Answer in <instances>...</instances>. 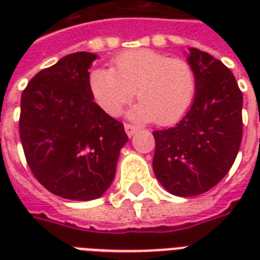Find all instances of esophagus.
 I'll return each mask as SVG.
<instances>
[{
    "label": "esophagus",
    "instance_id": "1",
    "mask_svg": "<svg viewBox=\"0 0 260 260\" xmlns=\"http://www.w3.org/2000/svg\"><path fill=\"white\" fill-rule=\"evenodd\" d=\"M124 129H125L126 135L131 138V136H134L135 132L138 131V126H135L134 124H124Z\"/></svg>",
    "mask_w": 260,
    "mask_h": 260
}]
</instances>
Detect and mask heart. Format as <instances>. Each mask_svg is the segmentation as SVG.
Instances as JSON below:
<instances>
[{"label": "heart", "mask_w": 260, "mask_h": 260, "mask_svg": "<svg viewBox=\"0 0 260 260\" xmlns=\"http://www.w3.org/2000/svg\"><path fill=\"white\" fill-rule=\"evenodd\" d=\"M89 86L94 101L110 116L121 113L136 90L140 101L131 110V117L166 125L187 112L197 81L185 59L154 50H134L116 56L113 69H94Z\"/></svg>", "instance_id": "obj_1"}]
</instances>
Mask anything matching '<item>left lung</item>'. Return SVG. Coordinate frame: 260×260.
<instances>
[{
	"instance_id": "8db88e82",
	"label": "left lung",
	"mask_w": 260,
	"mask_h": 260,
	"mask_svg": "<svg viewBox=\"0 0 260 260\" xmlns=\"http://www.w3.org/2000/svg\"><path fill=\"white\" fill-rule=\"evenodd\" d=\"M196 74L193 104L181 121L155 131V177L169 193L193 197L216 186L234 165L243 136V95L232 71L189 48Z\"/></svg>"
}]
</instances>
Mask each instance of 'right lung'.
Instances as JSON below:
<instances>
[{
	"mask_svg": "<svg viewBox=\"0 0 260 260\" xmlns=\"http://www.w3.org/2000/svg\"><path fill=\"white\" fill-rule=\"evenodd\" d=\"M98 56L75 52L39 71L21 94L20 139L35 178L55 196L100 198L113 182L122 122L93 101L89 69Z\"/></svg>",
	"mask_w": 260,
	"mask_h": 260,
	"instance_id": "add662e5",
	"label": "right lung"
}]
</instances>
